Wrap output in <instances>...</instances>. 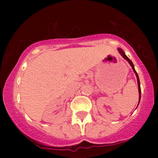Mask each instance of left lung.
<instances>
[{"instance_id": "1", "label": "left lung", "mask_w": 158, "mask_h": 158, "mask_svg": "<svg viewBox=\"0 0 158 158\" xmlns=\"http://www.w3.org/2000/svg\"><path fill=\"white\" fill-rule=\"evenodd\" d=\"M118 50L119 53L121 54V56H122L123 57V58L125 59V60H127V61L128 62V63H129V64H130V66H131L132 69H133L134 73H135V76H136V77H137V81H138V92H139V102H138V104H139V102H140V100H141V86H140V80H139V77H138V73H137V72L135 71V66H134V64H133V63H132V62L130 60H129V59H128V57L126 55H125V52H124V51L122 50V49H121V48H118Z\"/></svg>"}]
</instances>
